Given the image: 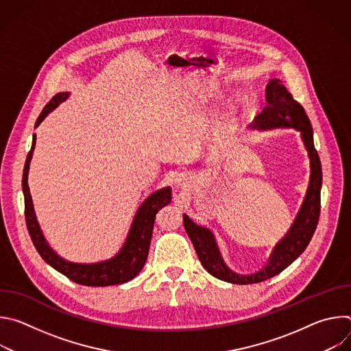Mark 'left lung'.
Returning <instances> with one entry per match:
<instances>
[{"label": "left lung", "mask_w": 351, "mask_h": 351, "mask_svg": "<svg viewBox=\"0 0 351 351\" xmlns=\"http://www.w3.org/2000/svg\"><path fill=\"white\" fill-rule=\"evenodd\" d=\"M265 98L268 106L261 111V114L254 118V122L250 125V128L261 130L272 128H294L302 133V138L308 152L311 165L310 186L304 198V203L302 208H300L289 233L274 248L268 264L261 271L252 275H240L232 271L225 264L219 253V248L213 232L207 228L195 225L186 214H183L184 229L203 267L213 276L236 285H252L264 282L287 268L304 252L308 243L311 241V237L318 225L321 211L322 168L319 156L314 145L311 122L302 104L295 101L291 93L280 83L279 79H272L268 83L265 88Z\"/></svg>", "instance_id": "left-lung-1"}]
</instances>
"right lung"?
Returning a JSON list of instances; mask_svg holds the SVG:
<instances>
[{"instance_id": "1", "label": "right lung", "mask_w": 351, "mask_h": 351, "mask_svg": "<svg viewBox=\"0 0 351 351\" xmlns=\"http://www.w3.org/2000/svg\"><path fill=\"white\" fill-rule=\"evenodd\" d=\"M68 97H69V93H58L57 95H54L51 99H49V103L41 111L34 126L37 128L41 123V121L47 117V114H49L54 108H57L58 104L65 101ZM34 144H36V134H33L32 148L26 157V162L23 168L22 190L25 195L26 226L32 237V241L38 254L41 256V258L47 264L51 265L54 269H57L58 272L69 278L71 280L84 286H111V285H119V283L132 280L143 269L147 261L148 248H149V243H152V236H153V229L156 222V215L162 207L171 203V197H172L171 187H164L161 190H157L156 193H153L152 195L145 198V202L140 206L138 211L136 213V217L133 219L132 228L129 230L128 239L122 250L115 257L101 263H95V264L71 263L60 257L54 250L48 245L38 226V222L36 219L32 195L27 184L29 165L33 156Z\"/></svg>"}]
</instances>
